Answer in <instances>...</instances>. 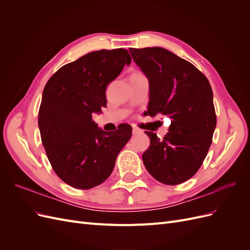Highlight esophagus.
<instances>
[{
  "mask_svg": "<svg viewBox=\"0 0 250 250\" xmlns=\"http://www.w3.org/2000/svg\"><path fill=\"white\" fill-rule=\"evenodd\" d=\"M140 132H142L140 128H138L137 126H132V133L133 134H137V133H140Z\"/></svg>",
  "mask_w": 250,
  "mask_h": 250,
  "instance_id": "esophagus-1",
  "label": "esophagus"
}]
</instances>
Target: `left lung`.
<instances>
[{"label":"left lung","instance_id":"8db88e82","mask_svg":"<svg viewBox=\"0 0 250 250\" xmlns=\"http://www.w3.org/2000/svg\"><path fill=\"white\" fill-rule=\"evenodd\" d=\"M149 79V116H169V132L160 139L151 131L142 158L162 184L175 186L199 170L213 142L217 124L213 90L208 78L191 62L160 48L129 49Z\"/></svg>","mask_w":250,"mask_h":250}]
</instances>
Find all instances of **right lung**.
<instances>
[{
  "label": "right lung",
  "mask_w": 250,
  "mask_h": 250,
  "mask_svg": "<svg viewBox=\"0 0 250 250\" xmlns=\"http://www.w3.org/2000/svg\"><path fill=\"white\" fill-rule=\"evenodd\" d=\"M131 57L125 49L90 52L52 75L42 92L39 127L48 160L69 186L88 190L106 180L132 128H98L93 113L106 106L105 89Z\"/></svg>",
  "instance_id": "add662e5"
}]
</instances>
